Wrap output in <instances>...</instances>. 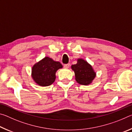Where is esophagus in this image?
<instances>
[{
  "label": "esophagus",
  "instance_id": "1",
  "mask_svg": "<svg viewBox=\"0 0 132 132\" xmlns=\"http://www.w3.org/2000/svg\"><path fill=\"white\" fill-rule=\"evenodd\" d=\"M69 66H70V64H69V63L64 64V68H66V69H68L69 68Z\"/></svg>",
  "mask_w": 132,
  "mask_h": 132
}]
</instances>
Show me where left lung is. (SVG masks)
Segmentation results:
<instances>
[{
	"label": "left lung",
	"instance_id": "1",
	"mask_svg": "<svg viewBox=\"0 0 132 132\" xmlns=\"http://www.w3.org/2000/svg\"><path fill=\"white\" fill-rule=\"evenodd\" d=\"M71 67L75 71V79L80 84H90L96 76V73L91 65L82 59H78L77 63Z\"/></svg>",
	"mask_w": 132,
	"mask_h": 132
}]
</instances>
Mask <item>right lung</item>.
<instances>
[{
	"label": "right lung",
	"instance_id": "add662e5",
	"mask_svg": "<svg viewBox=\"0 0 132 132\" xmlns=\"http://www.w3.org/2000/svg\"><path fill=\"white\" fill-rule=\"evenodd\" d=\"M62 68L63 66L59 62L54 61L49 57H45L32 66L31 76L38 85L42 87L49 86L55 81L56 71Z\"/></svg>",
	"mask_w": 132,
	"mask_h": 132
}]
</instances>
